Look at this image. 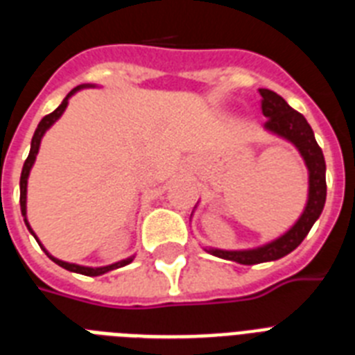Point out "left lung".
<instances>
[{
  "instance_id": "1",
  "label": "left lung",
  "mask_w": 355,
  "mask_h": 355,
  "mask_svg": "<svg viewBox=\"0 0 355 355\" xmlns=\"http://www.w3.org/2000/svg\"><path fill=\"white\" fill-rule=\"evenodd\" d=\"M261 96V112L267 118L265 130L276 134L280 138L287 139L289 144L297 147L302 156L304 164L308 167V202L304 206L302 216L298 217L297 223L293 225L287 232L282 234L272 241L265 243L256 248H243V250H223V248H206V252L214 254L217 258L230 259L241 265L265 263V261H275L289 252L304 241L308 236L315 221L322 214L326 202V162L322 149L315 139V134L306 121L302 114L293 110L287 101L276 92L259 88Z\"/></svg>"
}]
</instances>
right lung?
I'll list each match as a JSON object with an SVG mask.
<instances>
[{
  "instance_id": "obj_1",
  "label": "right lung",
  "mask_w": 355,
  "mask_h": 355,
  "mask_svg": "<svg viewBox=\"0 0 355 355\" xmlns=\"http://www.w3.org/2000/svg\"><path fill=\"white\" fill-rule=\"evenodd\" d=\"M94 86L96 85H79L77 88H73V90L69 92L68 96L64 97V101L60 103V107H58L57 110H53L51 114H47L46 118H42V121L38 123V127H36V130H35V136H33V139H31L29 156H27V160H25L24 169H21V177H19V208H21V216H24V221H25V225H27V228H29V232L35 236V239L38 241V245L42 247V250L47 254V258L53 259V261H55L57 265H60L62 269L71 270V272H79V275H85V276H101V275H105V272H108V270L125 267V265H128L130 261H132L134 256L121 259V261H116V263H112V265H105V267H85V265L68 263V261H62V259H58V258H55V256H51V254L46 250V247L42 245L40 239L36 237V234L33 232V228H31L29 221H27V178H29V173H31V169H33V164H35V160H36V155H38V149H40V141H42V138H44V134L47 132V128H51L53 123L57 121V119L62 116L64 110H66V107H68L69 97L73 96L75 92L83 90V88H94Z\"/></svg>"
}]
</instances>
